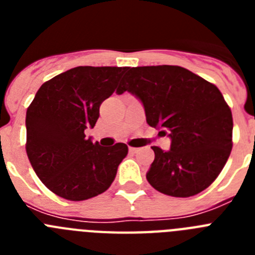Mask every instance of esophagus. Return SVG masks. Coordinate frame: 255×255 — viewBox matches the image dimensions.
<instances>
[{"label": "esophagus", "instance_id": "esophagus-1", "mask_svg": "<svg viewBox=\"0 0 255 255\" xmlns=\"http://www.w3.org/2000/svg\"><path fill=\"white\" fill-rule=\"evenodd\" d=\"M139 150V148H134V147H130L129 148V152L130 153H136Z\"/></svg>", "mask_w": 255, "mask_h": 255}]
</instances>
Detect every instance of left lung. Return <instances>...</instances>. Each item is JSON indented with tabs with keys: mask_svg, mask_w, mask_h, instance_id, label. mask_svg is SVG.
I'll use <instances>...</instances> for the list:
<instances>
[{
	"mask_svg": "<svg viewBox=\"0 0 255 255\" xmlns=\"http://www.w3.org/2000/svg\"><path fill=\"white\" fill-rule=\"evenodd\" d=\"M143 103L147 124L171 139L152 147L147 180L166 195L188 198L208 188L233 149V114L216 85L180 66L129 67L116 93Z\"/></svg>",
	"mask_w": 255,
	"mask_h": 255,
	"instance_id": "1",
	"label": "left lung"
}]
</instances>
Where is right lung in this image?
<instances>
[{"label": "right lung", "instance_id": "obj_1", "mask_svg": "<svg viewBox=\"0 0 255 255\" xmlns=\"http://www.w3.org/2000/svg\"><path fill=\"white\" fill-rule=\"evenodd\" d=\"M128 67L78 66L42 84L26 110V154L44 185L65 199L85 200L107 190L128 145L102 147L85 138L100 106Z\"/></svg>", "mask_w": 255, "mask_h": 255}]
</instances>
